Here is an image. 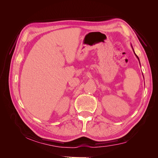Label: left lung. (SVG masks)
<instances>
[{
  "instance_id": "1",
  "label": "left lung",
  "mask_w": 158,
  "mask_h": 158,
  "mask_svg": "<svg viewBox=\"0 0 158 158\" xmlns=\"http://www.w3.org/2000/svg\"><path fill=\"white\" fill-rule=\"evenodd\" d=\"M131 47H132V50H133V51H134V53H135V55H136V56L137 57V59H138V60H139V63H140V60H139V58H138V56L136 55V53H135V51H134V49H133V47H132V45H131Z\"/></svg>"
}]
</instances>
